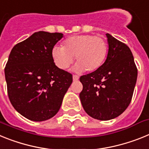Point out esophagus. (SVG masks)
I'll return each mask as SVG.
<instances>
[{
	"label": "esophagus",
	"mask_w": 149,
	"mask_h": 149,
	"mask_svg": "<svg viewBox=\"0 0 149 149\" xmlns=\"http://www.w3.org/2000/svg\"><path fill=\"white\" fill-rule=\"evenodd\" d=\"M79 79V76H77V75H73V81H77Z\"/></svg>",
	"instance_id": "34e87169"
}]
</instances>
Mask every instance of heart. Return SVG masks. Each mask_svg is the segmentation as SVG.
Listing matches in <instances>:
<instances>
[{"instance_id":"heart-1","label":"heart","mask_w":149,"mask_h":149,"mask_svg":"<svg viewBox=\"0 0 149 149\" xmlns=\"http://www.w3.org/2000/svg\"><path fill=\"white\" fill-rule=\"evenodd\" d=\"M107 54L108 45L103 37L79 34L65 40L61 48H53L52 58L57 67L66 70L73 63L75 56L76 70L93 72L103 65Z\"/></svg>"}]
</instances>
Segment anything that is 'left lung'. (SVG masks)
Wrapping results in <instances>:
<instances>
[{
  "instance_id": "1",
  "label": "left lung",
  "mask_w": 149,
  "mask_h": 149,
  "mask_svg": "<svg viewBox=\"0 0 149 149\" xmlns=\"http://www.w3.org/2000/svg\"><path fill=\"white\" fill-rule=\"evenodd\" d=\"M107 59L99 69L80 77L83 89L79 97L86 113L95 119H113L125 112L131 101L137 68L130 48L106 34Z\"/></svg>"
}]
</instances>
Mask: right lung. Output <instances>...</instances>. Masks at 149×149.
I'll return each instance as SVG.
<instances>
[{
  "label": "right lung",
  "instance_id": "obj_1",
  "mask_svg": "<svg viewBox=\"0 0 149 149\" xmlns=\"http://www.w3.org/2000/svg\"><path fill=\"white\" fill-rule=\"evenodd\" d=\"M61 33L38 31L16 44L4 69L9 99L19 113L42 121L55 116L73 82V76L52 58Z\"/></svg>",
  "mask_w": 149,
  "mask_h": 149
}]
</instances>
